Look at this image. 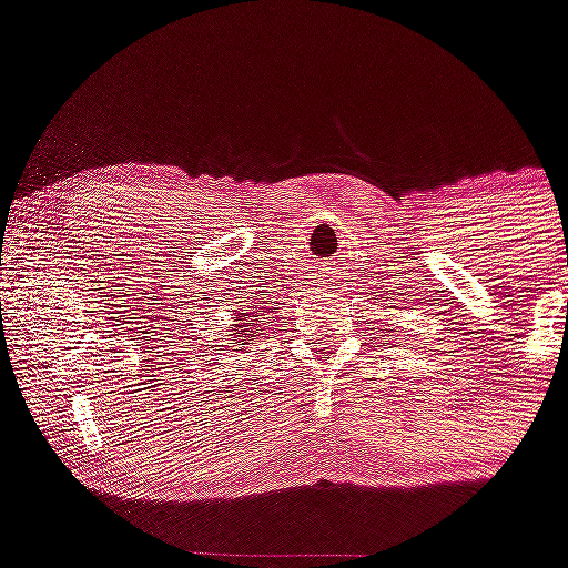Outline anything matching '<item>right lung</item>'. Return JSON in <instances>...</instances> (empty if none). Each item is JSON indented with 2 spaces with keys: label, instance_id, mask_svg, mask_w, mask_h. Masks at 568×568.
I'll use <instances>...</instances> for the list:
<instances>
[{
  "label": "right lung",
  "instance_id": "add662e5",
  "mask_svg": "<svg viewBox=\"0 0 568 568\" xmlns=\"http://www.w3.org/2000/svg\"><path fill=\"white\" fill-rule=\"evenodd\" d=\"M254 316H258L260 320L254 321ZM232 323H235V327H232V331H235L232 333V341H235V344H232V352H245V344H248V341H254L256 327L264 325V317L262 314L241 310V312H235Z\"/></svg>",
  "mask_w": 568,
  "mask_h": 568
}]
</instances>
